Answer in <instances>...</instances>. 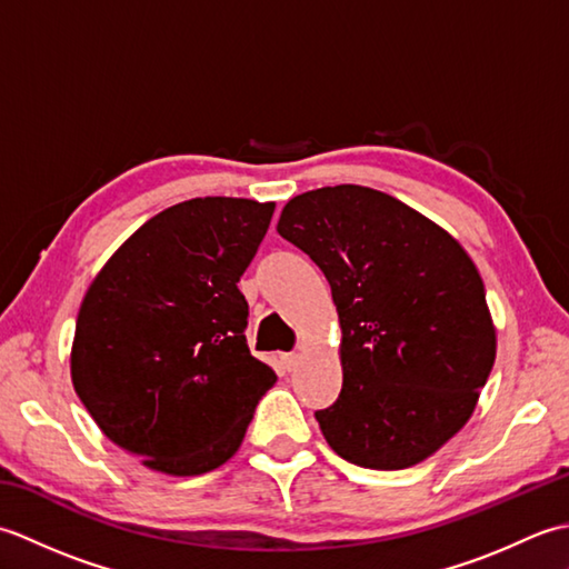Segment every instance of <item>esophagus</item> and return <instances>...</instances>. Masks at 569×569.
<instances>
[{
	"mask_svg": "<svg viewBox=\"0 0 569 569\" xmlns=\"http://www.w3.org/2000/svg\"><path fill=\"white\" fill-rule=\"evenodd\" d=\"M298 355L296 352H291V355H281V367L286 369V371H293L296 367H298Z\"/></svg>",
	"mask_w": 569,
	"mask_h": 569,
	"instance_id": "34e87169",
	"label": "esophagus"
}]
</instances>
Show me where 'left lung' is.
<instances>
[{"label": "left lung", "mask_w": 569, "mask_h": 569, "mask_svg": "<svg viewBox=\"0 0 569 569\" xmlns=\"http://www.w3.org/2000/svg\"><path fill=\"white\" fill-rule=\"evenodd\" d=\"M278 234L316 261L342 325V391L316 420L367 469H406L469 420L497 357L477 266L428 217L386 192H303Z\"/></svg>", "instance_id": "8db88e82"}]
</instances>
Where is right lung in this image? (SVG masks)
<instances>
[{"instance_id":"add662e5","label":"right lung","mask_w":569,"mask_h":569,"mask_svg":"<svg viewBox=\"0 0 569 569\" xmlns=\"http://www.w3.org/2000/svg\"><path fill=\"white\" fill-rule=\"evenodd\" d=\"M273 202L196 198L141 224L84 293L72 386L143 465L192 477L224 465L276 373L251 357L237 288Z\"/></svg>"}]
</instances>
